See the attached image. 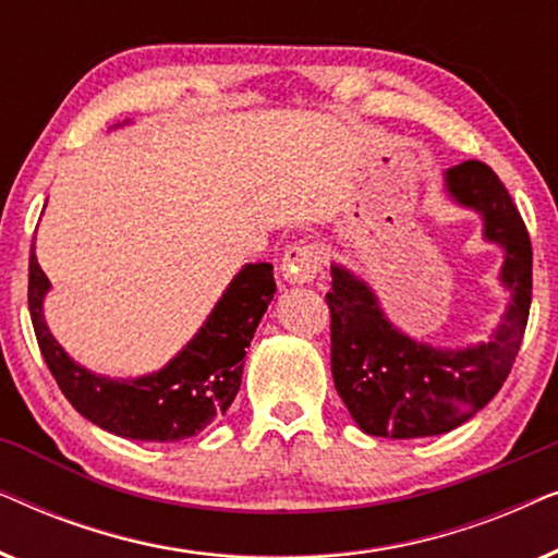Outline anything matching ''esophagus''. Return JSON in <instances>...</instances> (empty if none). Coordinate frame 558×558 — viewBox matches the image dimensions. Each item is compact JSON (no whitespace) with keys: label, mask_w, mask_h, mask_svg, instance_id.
Segmentation results:
<instances>
[{"label":"esophagus","mask_w":558,"mask_h":558,"mask_svg":"<svg viewBox=\"0 0 558 558\" xmlns=\"http://www.w3.org/2000/svg\"><path fill=\"white\" fill-rule=\"evenodd\" d=\"M325 251L319 243H294L281 258V277L289 284H310L323 271Z\"/></svg>","instance_id":"obj_1"}]
</instances>
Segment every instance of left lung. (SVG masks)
<instances>
[{
	"instance_id": "8db88e82",
	"label": "left lung",
	"mask_w": 558,
	"mask_h": 558,
	"mask_svg": "<svg viewBox=\"0 0 558 558\" xmlns=\"http://www.w3.org/2000/svg\"><path fill=\"white\" fill-rule=\"evenodd\" d=\"M445 190L457 205L480 213L485 241L506 251L498 279L510 302L487 342L434 348L393 327L368 281L332 264V378L350 416L371 437H434L475 416L506 384L529 323L533 251L506 185L490 167L470 159L449 167Z\"/></svg>"
}]
</instances>
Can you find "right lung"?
<instances>
[{"mask_svg": "<svg viewBox=\"0 0 558 558\" xmlns=\"http://www.w3.org/2000/svg\"><path fill=\"white\" fill-rule=\"evenodd\" d=\"M50 279L29 251V317L60 391L88 422L124 439L180 441L223 416L241 388L243 357L274 300L271 264H246L231 279L195 338L165 368L140 378L98 376L75 363L52 338L43 315Z\"/></svg>", "mask_w": 558, "mask_h": 558, "instance_id": "obj_1", "label": "right lung"}]
</instances>
